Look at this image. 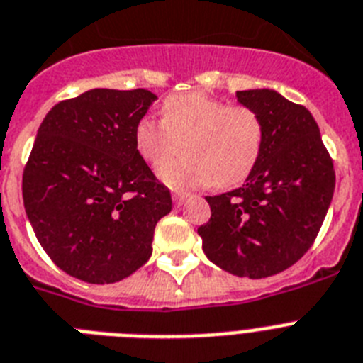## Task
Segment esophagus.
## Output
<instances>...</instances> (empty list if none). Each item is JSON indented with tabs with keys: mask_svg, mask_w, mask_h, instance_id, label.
I'll return each mask as SVG.
<instances>
[{
	"mask_svg": "<svg viewBox=\"0 0 363 363\" xmlns=\"http://www.w3.org/2000/svg\"><path fill=\"white\" fill-rule=\"evenodd\" d=\"M172 200H174L176 206H182V203H184L185 200H187V194H185V193H176L174 196H172Z\"/></svg>",
	"mask_w": 363,
	"mask_h": 363,
	"instance_id": "1",
	"label": "esophagus"
}]
</instances>
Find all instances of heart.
<instances>
[{
    "label": "heart",
    "instance_id": "b5f03b06",
    "mask_svg": "<svg viewBox=\"0 0 363 363\" xmlns=\"http://www.w3.org/2000/svg\"><path fill=\"white\" fill-rule=\"evenodd\" d=\"M139 154L160 167L186 147L182 162L160 169V178L174 191L233 187L255 169L264 145V125L255 110L191 91L163 102V119L143 117L135 125Z\"/></svg>",
    "mask_w": 363,
    "mask_h": 363
}]
</instances>
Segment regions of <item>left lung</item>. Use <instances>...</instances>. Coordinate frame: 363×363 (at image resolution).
Here are the masks:
<instances>
[{"mask_svg":"<svg viewBox=\"0 0 363 363\" xmlns=\"http://www.w3.org/2000/svg\"><path fill=\"white\" fill-rule=\"evenodd\" d=\"M259 113L264 145L235 191L206 196L209 222L198 228L203 253L238 277L262 279L296 264L320 233L334 194V165L312 113L274 89L237 91Z\"/></svg>","mask_w":363,"mask_h":363,"instance_id":"8db88e82","label":"left lung"}]
</instances>
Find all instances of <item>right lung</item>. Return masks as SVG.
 <instances>
[{
  "instance_id": "add662e5",
  "label": "right lung",
  "mask_w": 363,
  "mask_h": 363,
  "mask_svg": "<svg viewBox=\"0 0 363 363\" xmlns=\"http://www.w3.org/2000/svg\"><path fill=\"white\" fill-rule=\"evenodd\" d=\"M156 99L148 89H89L58 102L40 125L23 206L51 261L80 281L117 283L139 270L172 209L134 138Z\"/></svg>"
}]
</instances>
